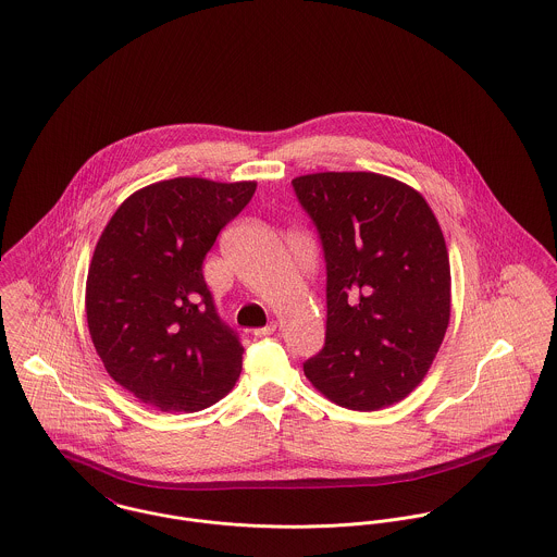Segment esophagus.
<instances>
[{
    "mask_svg": "<svg viewBox=\"0 0 557 557\" xmlns=\"http://www.w3.org/2000/svg\"><path fill=\"white\" fill-rule=\"evenodd\" d=\"M276 332V323H268L265 327H257L253 330L255 338H265V336H270V334H274Z\"/></svg>",
    "mask_w": 557,
    "mask_h": 557,
    "instance_id": "esophagus-1",
    "label": "esophagus"
}]
</instances>
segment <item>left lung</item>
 I'll use <instances>...</instances> for the list:
<instances>
[{"mask_svg": "<svg viewBox=\"0 0 557 557\" xmlns=\"http://www.w3.org/2000/svg\"><path fill=\"white\" fill-rule=\"evenodd\" d=\"M325 257V345L304 361L332 403L379 410L425 376L451 314V268L432 208L374 172L292 181Z\"/></svg>", "mask_w": 557, "mask_h": 557, "instance_id": "1", "label": "left lung"}]
</instances>
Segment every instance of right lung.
I'll use <instances>...</instances> for the list:
<instances>
[{
    "label": "right lung",
    "instance_id": "right-lung-1",
    "mask_svg": "<svg viewBox=\"0 0 557 557\" xmlns=\"http://www.w3.org/2000/svg\"><path fill=\"white\" fill-rule=\"evenodd\" d=\"M257 183L172 178L116 208L87 276V323L108 374L145 405L196 412L221 400L243 370L202 263Z\"/></svg>",
    "mask_w": 557,
    "mask_h": 557
}]
</instances>
